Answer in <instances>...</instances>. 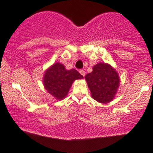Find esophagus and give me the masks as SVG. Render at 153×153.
<instances>
[{
    "label": "esophagus",
    "instance_id": "1",
    "mask_svg": "<svg viewBox=\"0 0 153 153\" xmlns=\"http://www.w3.org/2000/svg\"><path fill=\"white\" fill-rule=\"evenodd\" d=\"M79 73H80L81 74H82L83 76H84V75H85V71H84L83 69L79 70Z\"/></svg>",
    "mask_w": 153,
    "mask_h": 153
}]
</instances>
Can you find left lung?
<instances>
[{"mask_svg": "<svg viewBox=\"0 0 153 153\" xmlns=\"http://www.w3.org/2000/svg\"><path fill=\"white\" fill-rule=\"evenodd\" d=\"M91 97L100 103H108L114 98L120 85V77L108 64L99 63L85 76Z\"/></svg>", "mask_w": 153, "mask_h": 153, "instance_id": "1", "label": "left lung"}]
</instances>
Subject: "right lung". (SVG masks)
<instances>
[{
  "instance_id": "1",
  "label": "right lung",
  "mask_w": 153,
  "mask_h": 153,
  "mask_svg": "<svg viewBox=\"0 0 153 153\" xmlns=\"http://www.w3.org/2000/svg\"><path fill=\"white\" fill-rule=\"evenodd\" d=\"M82 78L83 76L76 69L66 70L63 64L57 62L46 70L43 82L50 94L62 100L67 95L73 82Z\"/></svg>"
}]
</instances>
